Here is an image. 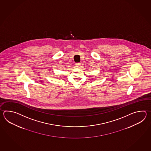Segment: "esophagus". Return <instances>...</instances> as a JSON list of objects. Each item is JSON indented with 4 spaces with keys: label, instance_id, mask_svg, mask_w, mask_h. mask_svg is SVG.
<instances>
[{
    "label": "esophagus",
    "instance_id": "obj_1",
    "mask_svg": "<svg viewBox=\"0 0 151 151\" xmlns=\"http://www.w3.org/2000/svg\"><path fill=\"white\" fill-rule=\"evenodd\" d=\"M76 67L77 68H80V66H81V64L80 63H77V64H76Z\"/></svg>",
    "mask_w": 151,
    "mask_h": 151
}]
</instances>
